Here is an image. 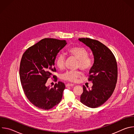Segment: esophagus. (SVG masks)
Masks as SVG:
<instances>
[{
	"label": "esophagus",
	"mask_w": 134,
	"mask_h": 134,
	"mask_svg": "<svg viewBox=\"0 0 134 134\" xmlns=\"http://www.w3.org/2000/svg\"><path fill=\"white\" fill-rule=\"evenodd\" d=\"M74 85V84H69V83H68V84H67L66 85V87H71V86H73Z\"/></svg>",
	"instance_id": "obj_1"
}]
</instances>
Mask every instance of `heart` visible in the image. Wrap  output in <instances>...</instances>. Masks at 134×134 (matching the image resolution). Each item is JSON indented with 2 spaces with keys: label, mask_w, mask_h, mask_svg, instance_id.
<instances>
[{
  "label": "heart",
  "mask_w": 134,
  "mask_h": 134,
  "mask_svg": "<svg viewBox=\"0 0 134 134\" xmlns=\"http://www.w3.org/2000/svg\"><path fill=\"white\" fill-rule=\"evenodd\" d=\"M67 53L69 55L73 57L78 60L76 65L77 68H80L82 70L87 71L93 66V59L88 55V52L85 48L80 46L72 47L68 49ZM65 55L60 53L57 56L55 60L56 66L59 69H63L65 68ZM81 75L82 72L80 70L67 71L63 74L62 79L70 82H76Z\"/></svg>",
  "instance_id": "1"
}]
</instances>
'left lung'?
Masks as SVG:
<instances>
[{
    "instance_id": "left-lung-1",
    "label": "left lung",
    "mask_w": 134,
    "mask_h": 134,
    "mask_svg": "<svg viewBox=\"0 0 134 134\" xmlns=\"http://www.w3.org/2000/svg\"><path fill=\"white\" fill-rule=\"evenodd\" d=\"M81 42L88 47L94 55V64L89 72L91 89L83 85L81 102L88 107L95 108L105 103L111 96L117 82L118 68L115 57L111 51L98 40L80 38Z\"/></svg>"
}]
</instances>
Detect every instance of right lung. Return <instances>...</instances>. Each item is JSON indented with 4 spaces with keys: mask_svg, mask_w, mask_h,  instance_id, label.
<instances>
[{
    "mask_svg": "<svg viewBox=\"0 0 134 134\" xmlns=\"http://www.w3.org/2000/svg\"><path fill=\"white\" fill-rule=\"evenodd\" d=\"M65 40L45 38L29 48L23 53L20 67V77L24 92L27 99L35 107L49 110L62 100L65 88L59 82L53 87L46 86L54 67L56 56L66 45ZM55 81L56 76H53Z\"/></svg>",
    "mask_w": 134,
    "mask_h": 134,
    "instance_id": "add662e5",
    "label": "right lung"
}]
</instances>
